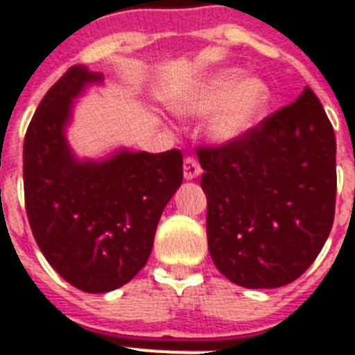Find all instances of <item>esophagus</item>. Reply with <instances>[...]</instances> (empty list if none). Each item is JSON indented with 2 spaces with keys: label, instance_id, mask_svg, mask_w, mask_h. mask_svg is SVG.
Instances as JSON below:
<instances>
[{
  "label": "esophagus",
  "instance_id": "1",
  "mask_svg": "<svg viewBox=\"0 0 355 355\" xmlns=\"http://www.w3.org/2000/svg\"><path fill=\"white\" fill-rule=\"evenodd\" d=\"M200 173V164H198V160H196L195 157H186V159H184V177H186V180H193V178L198 177Z\"/></svg>",
  "mask_w": 355,
  "mask_h": 355
}]
</instances>
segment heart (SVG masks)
<instances>
[{"instance_id":"obj_1","label":"heart","mask_w":355,"mask_h":355,"mask_svg":"<svg viewBox=\"0 0 355 355\" xmlns=\"http://www.w3.org/2000/svg\"><path fill=\"white\" fill-rule=\"evenodd\" d=\"M272 101L270 86L260 77H245L242 68H223L175 101L184 115H211L209 135L216 142L240 141L265 117Z\"/></svg>"}]
</instances>
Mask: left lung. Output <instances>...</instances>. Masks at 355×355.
<instances>
[{
    "mask_svg": "<svg viewBox=\"0 0 355 355\" xmlns=\"http://www.w3.org/2000/svg\"><path fill=\"white\" fill-rule=\"evenodd\" d=\"M207 247L216 269L247 288L300 278L334 223L336 135L311 88L240 141L198 148Z\"/></svg>",
    "mask_w": 355,
    "mask_h": 355,
    "instance_id": "left-lung-1",
    "label": "left lung"
}]
</instances>
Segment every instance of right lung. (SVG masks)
Masks as SVG:
<instances>
[{"mask_svg":"<svg viewBox=\"0 0 355 355\" xmlns=\"http://www.w3.org/2000/svg\"><path fill=\"white\" fill-rule=\"evenodd\" d=\"M103 73L83 64L46 92L23 146L25 207L41 252L68 284L110 293L142 269L160 214L182 184V153L121 150L77 160L67 141L73 99Z\"/></svg>","mask_w":355,"mask_h":355,"instance_id":"add662e5","label":"right lung"}]
</instances>
